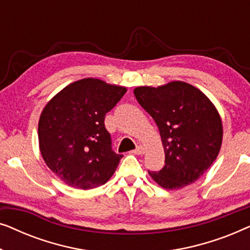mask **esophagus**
<instances>
[{
  "instance_id": "obj_1",
  "label": "esophagus",
  "mask_w": 250,
  "mask_h": 250,
  "mask_svg": "<svg viewBox=\"0 0 250 250\" xmlns=\"http://www.w3.org/2000/svg\"><path fill=\"white\" fill-rule=\"evenodd\" d=\"M132 152L134 153V155H143V153L146 152V149L143 148L142 146H139L138 148H136V149L134 150V151H132Z\"/></svg>"
}]
</instances>
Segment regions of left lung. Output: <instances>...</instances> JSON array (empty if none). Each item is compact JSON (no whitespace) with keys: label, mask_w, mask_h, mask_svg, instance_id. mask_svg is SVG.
<instances>
[{"label":"left lung","mask_w":250,"mask_h":250,"mask_svg":"<svg viewBox=\"0 0 250 250\" xmlns=\"http://www.w3.org/2000/svg\"><path fill=\"white\" fill-rule=\"evenodd\" d=\"M134 95L158 126L165 152V166L149 175L166 190L196 182L216 160L223 140L222 118L213 102L182 81L138 86Z\"/></svg>","instance_id":"1"}]
</instances>
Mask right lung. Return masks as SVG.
Returning a JSON list of instances; mask_svg holds the SVG:
<instances>
[{
  "instance_id": "1",
  "label": "right lung",
  "mask_w": 250,
  "mask_h": 250,
  "mask_svg": "<svg viewBox=\"0 0 250 250\" xmlns=\"http://www.w3.org/2000/svg\"><path fill=\"white\" fill-rule=\"evenodd\" d=\"M127 88L86 77L68 84L47 101L39 121V146L47 167L75 189L107 183L122 155L111 150L104 116Z\"/></svg>"
}]
</instances>
